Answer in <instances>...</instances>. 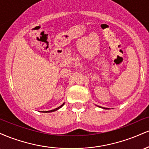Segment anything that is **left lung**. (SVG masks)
<instances>
[{
    "label": "left lung",
    "instance_id": "1",
    "mask_svg": "<svg viewBox=\"0 0 149 149\" xmlns=\"http://www.w3.org/2000/svg\"><path fill=\"white\" fill-rule=\"evenodd\" d=\"M101 108H102V109H107V108H103V107H101Z\"/></svg>",
    "mask_w": 149,
    "mask_h": 149
}]
</instances>
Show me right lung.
Returning <instances> with one entry per match:
<instances>
[{
	"label": "right lung",
	"mask_w": 149,
	"mask_h": 149,
	"mask_svg": "<svg viewBox=\"0 0 149 149\" xmlns=\"http://www.w3.org/2000/svg\"><path fill=\"white\" fill-rule=\"evenodd\" d=\"M64 103L62 104V105H61L60 107H57V108H56V109H53V110H51V111H43V112H45V113H50V112H53V111H57V110H58V109H60L61 107H62L63 106H64Z\"/></svg>",
	"instance_id": "right-lung-1"
}]
</instances>
